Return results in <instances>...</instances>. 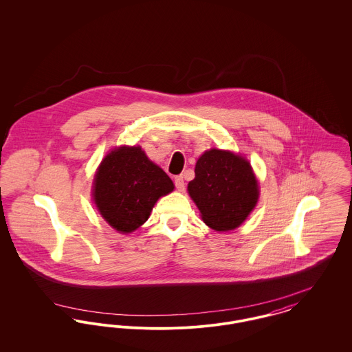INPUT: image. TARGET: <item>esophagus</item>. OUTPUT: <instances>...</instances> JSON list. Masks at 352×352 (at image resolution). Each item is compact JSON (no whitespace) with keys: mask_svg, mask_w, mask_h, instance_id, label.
<instances>
[{"mask_svg":"<svg viewBox=\"0 0 352 352\" xmlns=\"http://www.w3.org/2000/svg\"><path fill=\"white\" fill-rule=\"evenodd\" d=\"M174 184H175V187H177L178 191H184V181L182 175H177L174 178Z\"/></svg>","mask_w":352,"mask_h":352,"instance_id":"esophagus-1","label":"esophagus"}]
</instances>
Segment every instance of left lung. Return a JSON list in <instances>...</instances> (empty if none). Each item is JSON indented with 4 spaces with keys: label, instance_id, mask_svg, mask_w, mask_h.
Listing matches in <instances>:
<instances>
[{
    "label": "left lung",
    "instance_id": "obj_1",
    "mask_svg": "<svg viewBox=\"0 0 352 352\" xmlns=\"http://www.w3.org/2000/svg\"><path fill=\"white\" fill-rule=\"evenodd\" d=\"M187 191L203 221L215 231L237 228L258 201V184L251 164L232 151H204Z\"/></svg>",
    "mask_w": 352,
    "mask_h": 352
}]
</instances>
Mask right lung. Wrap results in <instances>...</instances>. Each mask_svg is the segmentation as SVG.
I'll list each match as a JSON object with an SVG mask.
<instances>
[{"label":"right lung","mask_w":352,"mask_h":352,"mask_svg":"<svg viewBox=\"0 0 352 352\" xmlns=\"http://www.w3.org/2000/svg\"><path fill=\"white\" fill-rule=\"evenodd\" d=\"M174 190L168 174L140 146L109 151L94 179V201L105 221L120 234L142 226L161 197Z\"/></svg>","instance_id":"right-lung-1"}]
</instances>
